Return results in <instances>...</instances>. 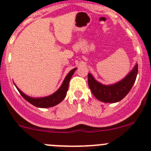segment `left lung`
Returning <instances> with one entry per match:
<instances>
[{"instance_id": "left-lung-1", "label": "left lung", "mask_w": 151, "mask_h": 151, "mask_svg": "<svg viewBox=\"0 0 151 151\" xmlns=\"http://www.w3.org/2000/svg\"><path fill=\"white\" fill-rule=\"evenodd\" d=\"M138 64L136 63L125 78L116 83L108 85L100 83L91 73H88V86L97 100L104 103L118 102L123 99L132 88L138 75Z\"/></svg>"}]
</instances>
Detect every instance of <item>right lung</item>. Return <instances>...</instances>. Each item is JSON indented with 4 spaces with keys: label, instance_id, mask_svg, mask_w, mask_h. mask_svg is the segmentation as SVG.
Listing matches in <instances>:
<instances>
[{
    "label": "right lung",
    "instance_id": "right-lung-1",
    "mask_svg": "<svg viewBox=\"0 0 151 151\" xmlns=\"http://www.w3.org/2000/svg\"><path fill=\"white\" fill-rule=\"evenodd\" d=\"M76 70V68H74L73 69H72L71 71H69V73L67 74V76H66L65 79L63 80V82L61 86L57 91L54 92V94H50V95L49 96H46V97H29V96L26 95V94H24L22 91L19 90L15 84H14V85H15V86L17 87L19 92L20 93L21 95H22L28 102L30 103L31 104H32L34 105V106H37V107L40 108L51 107V106H56V105H57L58 104H60V103L65 98V97L66 96L68 88H69V82Z\"/></svg>",
    "mask_w": 151,
    "mask_h": 151
}]
</instances>
